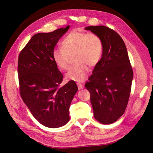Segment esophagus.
Listing matches in <instances>:
<instances>
[{
    "mask_svg": "<svg viewBox=\"0 0 153 153\" xmlns=\"http://www.w3.org/2000/svg\"><path fill=\"white\" fill-rule=\"evenodd\" d=\"M76 85H77V86H78V89H83V87H84V85H83L82 84H80V83H77Z\"/></svg>",
    "mask_w": 153,
    "mask_h": 153,
    "instance_id": "obj_1",
    "label": "esophagus"
}]
</instances>
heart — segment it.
<instances>
[{"label":"heart","instance_id":"heart-1","mask_svg":"<svg viewBox=\"0 0 153 153\" xmlns=\"http://www.w3.org/2000/svg\"><path fill=\"white\" fill-rule=\"evenodd\" d=\"M103 52V42L101 37L95 33L73 30L64 38L61 48L53 52V59L57 67L66 71L69 66L70 59L73 55L76 63L66 74L69 80H84L89 68L94 67L101 61Z\"/></svg>","mask_w":153,"mask_h":153}]
</instances>
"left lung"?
Wrapping results in <instances>:
<instances>
[{"mask_svg":"<svg viewBox=\"0 0 153 153\" xmlns=\"http://www.w3.org/2000/svg\"><path fill=\"white\" fill-rule=\"evenodd\" d=\"M85 29L99 35L103 42L102 57L85 86L90 92L94 118L101 124H110L117 121L126 108L133 78L132 67L126 45L116 32L103 25Z\"/></svg>","mask_w":153,"mask_h":153,"instance_id":"obj_1","label":"left lung"}]
</instances>
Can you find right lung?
<instances>
[{"mask_svg":"<svg viewBox=\"0 0 153 153\" xmlns=\"http://www.w3.org/2000/svg\"><path fill=\"white\" fill-rule=\"evenodd\" d=\"M69 25L32 37L18 60L22 99L32 115L43 126L61 127L69 120V107L78 91L75 81L61 87L63 75L53 59L55 46Z\"/></svg>","mask_w":153,"mask_h":153,"instance_id":"obj_1","label":"right lung"}]
</instances>
